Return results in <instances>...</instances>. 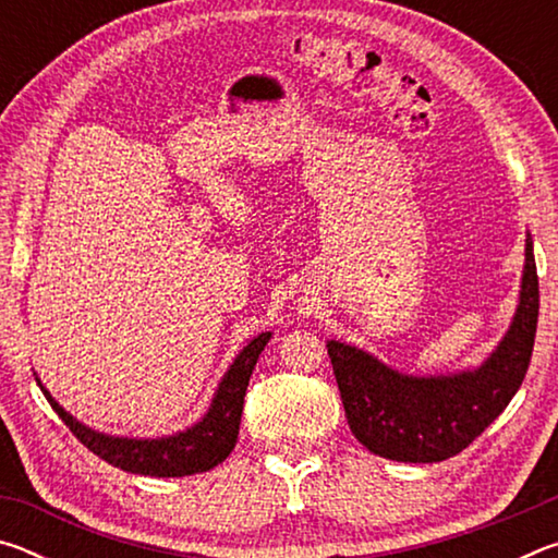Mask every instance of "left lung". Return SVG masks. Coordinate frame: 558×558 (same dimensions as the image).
<instances>
[{
  "instance_id": "obj_1",
  "label": "left lung",
  "mask_w": 558,
  "mask_h": 558,
  "mask_svg": "<svg viewBox=\"0 0 558 558\" xmlns=\"http://www.w3.org/2000/svg\"><path fill=\"white\" fill-rule=\"evenodd\" d=\"M539 278L526 233L522 286L512 323L480 366L413 376L354 344L329 339L339 393L354 438L374 456L399 462H440L465 450L519 391L532 359Z\"/></svg>"
}]
</instances>
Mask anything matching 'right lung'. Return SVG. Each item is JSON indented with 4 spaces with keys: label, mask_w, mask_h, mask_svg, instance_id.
<instances>
[{
    "label": "right lung",
    "mask_w": 558,
    "mask_h": 558,
    "mask_svg": "<svg viewBox=\"0 0 558 558\" xmlns=\"http://www.w3.org/2000/svg\"><path fill=\"white\" fill-rule=\"evenodd\" d=\"M270 337L272 332H260L235 354L219 386H216L209 409L194 426L162 438H128L100 433L73 418L53 399L39 376H36V384L41 386L44 396L53 405V411L59 413V418L71 428L73 436L110 465L132 472V475L186 477L211 470L231 456L235 438H239L245 389H248L251 374L256 369L258 356L270 342Z\"/></svg>",
    "instance_id": "right-lung-1"
}]
</instances>
